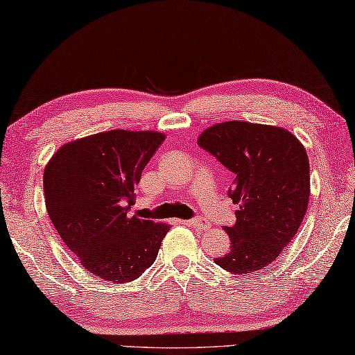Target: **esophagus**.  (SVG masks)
Returning <instances> with one entry per match:
<instances>
[{"label":"esophagus","instance_id":"esophagus-1","mask_svg":"<svg viewBox=\"0 0 355 355\" xmlns=\"http://www.w3.org/2000/svg\"><path fill=\"white\" fill-rule=\"evenodd\" d=\"M189 226H193V228H198L200 231H207L211 228V223L207 222L205 218H195V220H189L187 222Z\"/></svg>","mask_w":355,"mask_h":355}]
</instances>
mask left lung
Masks as SVG:
<instances>
[{
    "instance_id": "1",
    "label": "left lung",
    "mask_w": 355,
    "mask_h": 355,
    "mask_svg": "<svg viewBox=\"0 0 355 355\" xmlns=\"http://www.w3.org/2000/svg\"><path fill=\"white\" fill-rule=\"evenodd\" d=\"M198 144L234 173L230 196L239 205L226 226L231 252L216 259L231 274H252L280 257L297 234L310 200L309 155L283 127L226 121L207 127Z\"/></svg>"
}]
</instances>
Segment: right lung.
<instances>
[{"instance_id":"1","label":"right lung","mask_w":355,"mask_h":355,"mask_svg":"<svg viewBox=\"0 0 355 355\" xmlns=\"http://www.w3.org/2000/svg\"><path fill=\"white\" fill-rule=\"evenodd\" d=\"M165 139L155 130H107L69 141L44 170L45 207L67 248L89 274L113 283L154 264L168 223L130 216L135 185Z\"/></svg>"}]
</instances>
